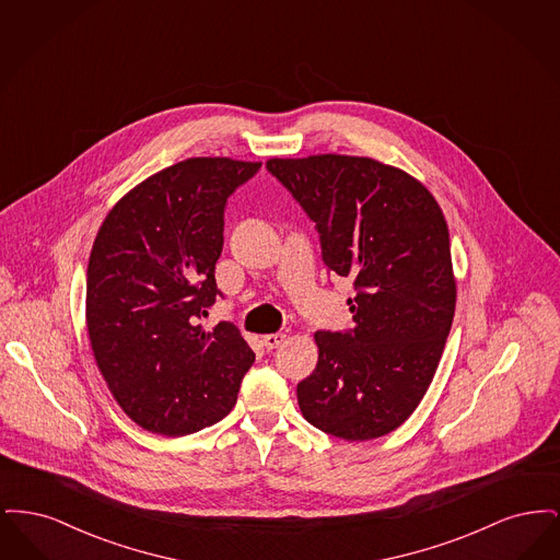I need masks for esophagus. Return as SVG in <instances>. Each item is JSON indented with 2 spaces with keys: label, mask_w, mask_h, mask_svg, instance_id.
I'll return each mask as SVG.
<instances>
[{
  "label": "esophagus",
  "mask_w": 560,
  "mask_h": 560,
  "mask_svg": "<svg viewBox=\"0 0 560 560\" xmlns=\"http://www.w3.org/2000/svg\"><path fill=\"white\" fill-rule=\"evenodd\" d=\"M285 334H268V336H265L262 338V342H265V347H267V350H272V348H279L283 342H285Z\"/></svg>",
  "instance_id": "obj_1"
}]
</instances>
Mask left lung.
<instances>
[{
    "label": "left lung",
    "instance_id": "obj_1",
    "mask_svg": "<svg viewBox=\"0 0 560 560\" xmlns=\"http://www.w3.org/2000/svg\"><path fill=\"white\" fill-rule=\"evenodd\" d=\"M267 167L317 222L325 265L357 290L354 327L315 334L319 361L298 384L300 411L350 443L384 436L424 399L452 329L445 213L418 178L372 158H270Z\"/></svg>",
    "mask_w": 560,
    "mask_h": 560
}]
</instances>
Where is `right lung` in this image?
Here are the masks:
<instances>
[{
  "instance_id": "1",
  "label": "right lung",
  "mask_w": 560,
  "mask_h": 560,
  "mask_svg": "<svg viewBox=\"0 0 560 560\" xmlns=\"http://www.w3.org/2000/svg\"><path fill=\"white\" fill-rule=\"evenodd\" d=\"M260 161L190 158L130 188L90 252L85 325L98 372L138 427L185 436L237 402L256 354L231 323L197 319L218 295L224 206Z\"/></svg>"
}]
</instances>
